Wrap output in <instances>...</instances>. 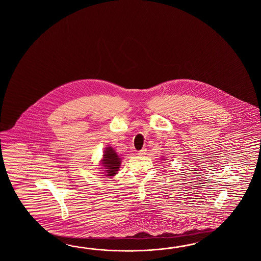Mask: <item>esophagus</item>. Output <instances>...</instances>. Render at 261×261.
<instances>
[{
	"label": "esophagus",
	"mask_w": 261,
	"mask_h": 261,
	"mask_svg": "<svg viewBox=\"0 0 261 261\" xmlns=\"http://www.w3.org/2000/svg\"><path fill=\"white\" fill-rule=\"evenodd\" d=\"M146 151H147V150L145 149V148H143V149L138 151L137 154H138L139 155H144L146 154Z\"/></svg>",
	"instance_id": "34e87169"
}]
</instances>
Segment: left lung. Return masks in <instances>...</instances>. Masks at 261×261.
Returning a JSON list of instances; mask_svg holds the SVG:
<instances>
[{
    "instance_id": "8db88e82",
    "label": "left lung",
    "mask_w": 261,
    "mask_h": 261,
    "mask_svg": "<svg viewBox=\"0 0 261 261\" xmlns=\"http://www.w3.org/2000/svg\"><path fill=\"white\" fill-rule=\"evenodd\" d=\"M162 160H164V159H162ZM164 161H165V160H164Z\"/></svg>"
}]
</instances>
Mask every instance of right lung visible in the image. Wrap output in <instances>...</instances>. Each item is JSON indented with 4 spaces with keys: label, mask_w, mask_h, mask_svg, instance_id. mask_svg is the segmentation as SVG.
<instances>
[{
    "label": "right lung",
    "mask_w": 261,
    "mask_h": 261,
    "mask_svg": "<svg viewBox=\"0 0 261 261\" xmlns=\"http://www.w3.org/2000/svg\"><path fill=\"white\" fill-rule=\"evenodd\" d=\"M102 164V169H105V174L106 176L113 177L117 174L119 167L121 164V159L118 156L117 152L114 150L111 146L106 147V149L103 151V158L100 161Z\"/></svg>",
    "instance_id": "right-lung-1"
}]
</instances>
